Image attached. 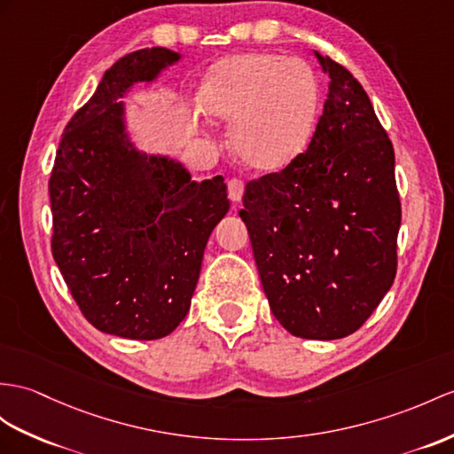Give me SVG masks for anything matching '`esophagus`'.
I'll return each mask as SVG.
<instances>
[{
	"instance_id": "1",
	"label": "esophagus",
	"mask_w": 454,
	"mask_h": 454,
	"mask_svg": "<svg viewBox=\"0 0 454 454\" xmlns=\"http://www.w3.org/2000/svg\"><path fill=\"white\" fill-rule=\"evenodd\" d=\"M227 192H229L231 200L240 202L242 192H245V183H242L240 179H229L227 181Z\"/></svg>"
}]
</instances>
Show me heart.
Masks as SVG:
<instances>
[{"mask_svg": "<svg viewBox=\"0 0 454 454\" xmlns=\"http://www.w3.org/2000/svg\"><path fill=\"white\" fill-rule=\"evenodd\" d=\"M198 104L231 127L237 156L254 169L278 171L306 150L322 109L310 65L278 53H237L204 76Z\"/></svg>", "mask_w": 454, "mask_h": 454, "instance_id": "obj_1", "label": "heart"}]
</instances>
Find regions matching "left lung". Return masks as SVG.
I'll return each instance as SVG.
<instances>
[{"instance_id":"left-lung-1","label":"left lung","mask_w":454,"mask_h":454,"mask_svg":"<svg viewBox=\"0 0 454 454\" xmlns=\"http://www.w3.org/2000/svg\"><path fill=\"white\" fill-rule=\"evenodd\" d=\"M329 94L310 146L247 183L240 217L273 316L302 339L364 325L396 275L401 200L393 144L362 84L316 53Z\"/></svg>"}]
</instances>
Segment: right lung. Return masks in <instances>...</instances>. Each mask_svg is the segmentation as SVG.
<instances>
[{
    "instance_id": "obj_1",
    "label": "right lung",
    "mask_w": 454,
    "mask_h": 454,
    "mask_svg": "<svg viewBox=\"0 0 454 454\" xmlns=\"http://www.w3.org/2000/svg\"><path fill=\"white\" fill-rule=\"evenodd\" d=\"M176 59L165 48L117 59L65 127L48 184L51 254L76 306L96 329L135 340L183 322L207 237L229 209L223 176L192 183L181 163L127 140L117 99Z\"/></svg>"
}]
</instances>
